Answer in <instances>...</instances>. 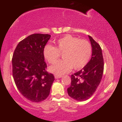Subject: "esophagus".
Returning a JSON list of instances; mask_svg holds the SVG:
<instances>
[{
  "mask_svg": "<svg viewBox=\"0 0 122 122\" xmlns=\"http://www.w3.org/2000/svg\"><path fill=\"white\" fill-rule=\"evenodd\" d=\"M56 79H60V78L62 77V76H59V75H55L54 76Z\"/></svg>",
  "mask_w": 122,
  "mask_h": 122,
  "instance_id": "34e87169",
  "label": "esophagus"
}]
</instances>
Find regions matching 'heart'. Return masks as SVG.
Instances as JSON below:
<instances>
[{"label":"heart","instance_id":"1","mask_svg":"<svg viewBox=\"0 0 122 122\" xmlns=\"http://www.w3.org/2000/svg\"><path fill=\"white\" fill-rule=\"evenodd\" d=\"M62 53V58L49 68L51 72L62 75L69 72L72 68L80 69L87 64L92 55V47L87 41L79 40L71 35H66L56 41V47L46 45L43 56L50 64H54Z\"/></svg>","mask_w":122,"mask_h":122}]
</instances>
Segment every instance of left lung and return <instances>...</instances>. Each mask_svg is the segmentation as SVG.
<instances>
[{
  "instance_id": "1",
  "label": "left lung",
  "mask_w": 122,
  "mask_h": 122,
  "mask_svg": "<svg viewBox=\"0 0 122 122\" xmlns=\"http://www.w3.org/2000/svg\"><path fill=\"white\" fill-rule=\"evenodd\" d=\"M92 46V56L86 65L71 76V85L67 89L69 96L79 102L85 101L95 93L100 84L104 70L100 45L88 36Z\"/></svg>"
}]
</instances>
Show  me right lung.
Instances as JSON below:
<instances>
[{
  "mask_svg": "<svg viewBox=\"0 0 122 122\" xmlns=\"http://www.w3.org/2000/svg\"><path fill=\"white\" fill-rule=\"evenodd\" d=\"M51 36L33 34L18 44L12 59V75L16 86L27 100L41 102L49 95L54 80L46 71L43 49Z\"/></svg>",
  "mask_w": 122,
  "mask_h": 122,
  "instance_id": "obj_1",
  "label": "right lung"
}]
</instances>
